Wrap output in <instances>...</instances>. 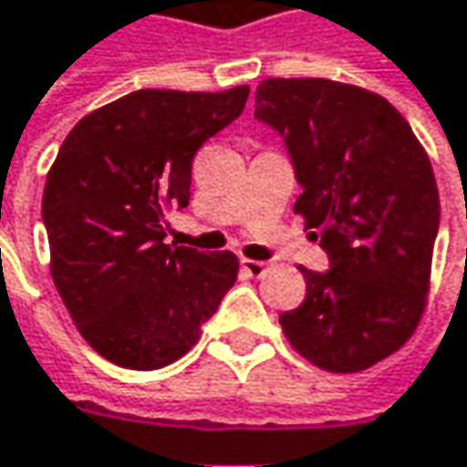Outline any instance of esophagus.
I'll return each instance as SVG.
<instances>
[{
	"label": "esophagus",
	"mask_w": 467,
	"mask_h": 467,
	"mask_svg": "<svg viewBox=\"0 0 467 467\" xmlns=\"http://www.w3.org/2000/svg\"><path fill=\"white\" fill-rule=\"evenodd\" d=\"M240 267H243V273L251 277H262L267 273V265L265 262H259V259H240Z\"/></svg>",
	"instance_id": "obj_1"
}]
</instances>
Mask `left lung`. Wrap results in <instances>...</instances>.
Returning a JSON list of instances; mask_svg holds the SVG:
<instances>
[{"label":"left lung","mask_w":467,"mask_h":467,"mask_svg":"<svg viewBox=\"0 0 467 467\" xmlns=\"http://www.w3.org/2000/svg\"><path fill=\"white\" fill-rule=\"evenodd\" d=\"M254 114L283 136L294 211L331 262L299 267L307 294L283 334L323 371H363L401 350L428 305L441 216L428 151L388 99L334 79H265Z\"/></svg>","instance_id":"obj_1"}]
</instances>
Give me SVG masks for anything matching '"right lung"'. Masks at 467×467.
Here are the masks:
<instances>
[{"instance_id": "add662e5", "label": "right lung", "mask_w": 467, "mask_h": 467, "mask_svg": "<svg viewBox=\"0 0 467 467\" xmlns=\"http://www.w3.org/2000/svg\"><path fill=\"white\" fill-rule=\"evenodd\" d=\"M248 85L136 90L85 114L42 194L50 275L85 342L122 368H162L200 339L237 280L233 251L162 243L187 208L192 157L240 117Z\"/></svg>"}]
</instances>
